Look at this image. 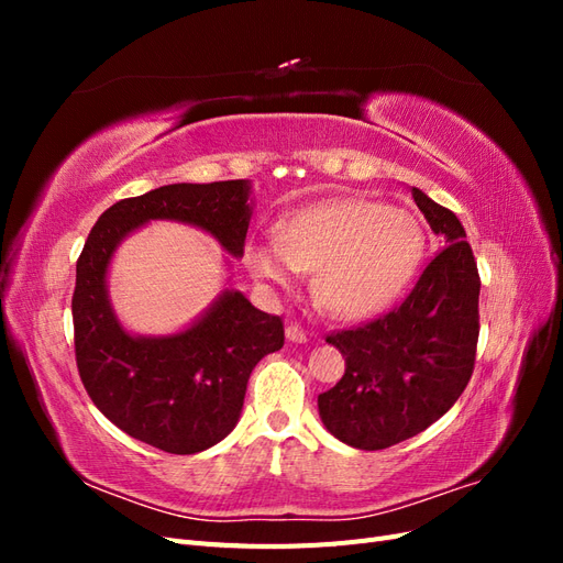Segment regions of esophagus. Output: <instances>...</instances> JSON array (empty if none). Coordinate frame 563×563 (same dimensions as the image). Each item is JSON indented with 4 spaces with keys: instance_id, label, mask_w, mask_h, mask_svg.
I'll use <instances>...</instances> for the list:
<instances>
[{
    "instance_id": "obj_1",
    "label": "esophagus",
    "mask_w": 563,
    "mask_h": 563,
    "mask_svg": "<svg viewBox=\"0 0 563 563\" xmlns=\"http://www.w3.org/2000/svg\"><path fill=\"white\" fill-rule=\"evenodd\" d=\"M286 338L291 340V343H305L308 340V333H305L298 323H288L286 327Z\"/></svg>"
}]
</instances>
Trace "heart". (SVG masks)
I'll use <instances>...</instances> for the list:
<instances>
[{
    "label": "heart",
    "mask_w": 563,
    "mask_h": 563,
    "mask_svg": "<svg viewBox=\"0 0 563 563\" xmlns=\"http://www.w3.org/2000/svg\"><path fill=\"white\" fill-rule=\"evenodd\" d=\"M277 242H251L253 277L294 286L317 272L314 296L340 319H366L399 300L424 258V228L406 209L371 199H333L296 211L275 225Z\"/></svg>",
    "instance_id": "heart-1"
}]
</instances>
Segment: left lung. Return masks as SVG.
Returning a JSON list of instances; mask_svg holds the SVG:
<instances>
[{
  "mask_svg": "<svg viewBox=\"0 0 563 563\" xmlns=\"http://www.w3.org/2000/svg\"><path fill=\"white\" fill-rule=\"evenodd\" d=\"M444 249L389 314L327 338L345 376L319 395V418L362 451L395 446L428 430L463 395L479 338V272L465 228L418 187L411 190Z\"/></svg>",
  "mask_w": 563,
  "mask_h": 563,
  "instance_id": "obj_1",
  "label": "left lung"
}]
</instances>
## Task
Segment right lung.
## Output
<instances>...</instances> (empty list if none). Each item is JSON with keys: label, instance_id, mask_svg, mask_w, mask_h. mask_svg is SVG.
Here are the masks:
<instances>
[{"label": "right lung", "instance_id": "right-lung-1", "mask_svg": "<svg viewBox=\"0 0 563 563\" xmlns=\"http://www.w3.org/2000/svg\"><path fill=\"white\" fill-rule=\"evenodd\" d=\"M251 213L249 180L164 185L112 203L84 244L73 296L79 378L98 411L143 444L192 455L225 439L240 422L253 366L282 350L284 323L225 288L183 331L131 333L108 294L112 255L152 220H174L242 258Z\"/></svg>", "mask_w": 563, "mask_h": 563}]
</instances>
